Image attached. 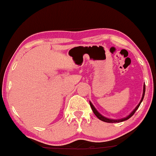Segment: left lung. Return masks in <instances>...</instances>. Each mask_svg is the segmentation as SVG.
I'll list each match as a JSON object with an SVG mask.
<instances>
[{"mask_svg": "<svg viewBox=\"0 0 156 156\" xmlns=\"http://www.w3.org/2000/svg\"><path fill=\"white\" fill-rule=\"evenodd\" d=\"M144 93H145V85H144V89H143V95H142V98H141V100L140 103H139V105H138L136 107V108L134 109V110L133 111V112H132L131 113H130V115H128V117H127L123 118V119H108V118H105V117H103V116H102L101 114H100V113L98 112V111L96 110L95 108H94V105H93L92 104V103H90V102H89V103H90V106H91V108H92V111H93V112H94V114H95L96 117H98V119H101V120L103 121V122H109V123L121 122L125 121V120H127V119H129V118L131 117L132 116H133L134 114H135L136 111L137 110L138 108H139V105H140L141 103V102H142V101H143V98H144Z\"/></svg>", "mask_w": 156, "mask_h": 156, "instance_id": "8db88e82", "label": "left lung"}]
</instances>
